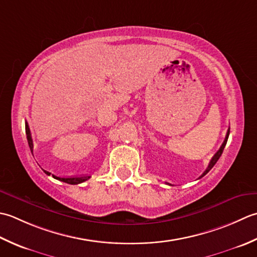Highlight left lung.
I'll return each mask as SVG.
<instances>
[{
	"label": "left lung",
	"mask_w": 257,
	"mask_h": 257,
	"mask_svg": "<svg viewBox=\"0 0 257 257\" xmlns=\"http://www.w3.org/2000/svg\"><path fill=\"white\" fill-rule=\"evenodd\" d=\"M228 135H229V128H228V131H227V133H226V136H225V140H224V142H223V144H222V146L221 148H219V150L217 151V153L213 156L212 158V160H211V162H209V164H208V166H207V169H206V171L203 173V175H205V174H207V173L211 171V169L212 167L216 164V162L218 161V159L221 158V155H222V153H223V151H224V148H225V145H226V143H227V139H228ZM202 175V176H203ZM167 184H169V183H167ZM171 185V184H170Z\"/></svg>",
	"instance_id": "1"
}]
</instances>
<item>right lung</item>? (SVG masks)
Returning a JSON list of instances; mask_svg holds the SVG:
<instances>
[{
  "label": "right lung",
  "mask_w": 257,
  "mask_h": 257,
  "mask_svg": "<svg viewBox=\"0 0 257 257\" xmlns=\"http://www.w3.org/2000/svg\"><path fill=\"white\" fill-rule=\"evenodd\" d=\"M25 133H26V138H28V143L30 146V150L31 152H33V140H32V136H31V131L29 127V124L28 122H25ZM45 174L51 175V173L48 171H44ZM54 177L55 180H59L61 182H64L67 183V184H80V183H83L87 181L90 179L91 176H87V175H83V176H70V177H60V176H56V175H52Z\"/></svg>",
  "instance_id": "obj_1"
}]
</instances>
